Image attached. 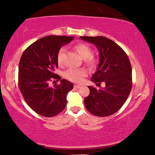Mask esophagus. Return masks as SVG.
I'll return each mask as SVG.
<instances>
[{
	"label": "esophagus",
	"instance_id": "1",
	"mask_svg": "<svg viewBox=\"0 0 155 155\" xmlns=\"http://www.w3.org/2000/svg\"><path fill=\"white\" fill-rule=\"evenodd\" d=\"M74 88H75V89H79V88H80V86H79V85H74Z\"/></svg>",
	"mask_w": 155,
	"mask_h": 155
}]
</instances>
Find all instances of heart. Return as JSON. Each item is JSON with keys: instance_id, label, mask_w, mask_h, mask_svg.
Segmentation results:
<instances>
[{"instance_id": "heart-1", "label": "heart", "mask_w": 155, "mask_h": 155, "mask_svg": "<svg viewBox=\"0 0 155 155\" xmlns=\"http://www.w3.org/2000/svg\"><path fill=\"white\" fill-rule=\"evenodd\" d=\"M74 48L76 51L79 53L80 55L83 59H84V62L87 65L89 66H94L96 65L97 62V59L94 55H93L92 48L89 45L86 44H76ZM66 50L64 48H61L59 50L58 55H57V60L59 65L64 64V54ZM87 75V71L84 68H71L64 73V77L66 79L75 83H81L83 81L84 78Z\"/></svg>"}]
</instances>
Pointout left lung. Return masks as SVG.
Wrapping results in <instances>:
<instances>
[{
	"mask_svg": "<svg viewBox=\"0 0 155 155\" xmlns=\"http://www.w3.org/2000/svg\"><path fill=\"white\" fill-rule=\"evenodd\" d=\"M84 41L96 46L100 62L91 80L100 87L97 89L89 86V95L84 102L86 108L96 116L104 117L122 107L130 94L132 85V66L125 52L112 40L104 37H80Z\"/></svg>",
	"mask_w": 155,
	"mask_h": 155,
	"instance_id": "1",
	"label": "left lung"
}]
</instances>
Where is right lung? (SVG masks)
Listing matches in <instances>:
<instances>
[{
	"mask_svg": "<svg viewBox=\"0 0 155 155\" xmlns=\"http://www.w3.org/2000/svg\"><path fill=\"white\" fill-rule=\"evenodd\" d=\"M73 38L44 37L28 46L21 55L18 64L19 89L28 105L42 116L58 115L67 103L66 95L73 89V83L63 79L53 87H49L48 83L51 79L60 77L54 73L58 66L57 55L61 47Z\"/></svg>",
	"mask_w": 155,
	"mask_h": 155,
	"instance_id": "obj_1",
	"label": "right lung"
}]
</instances>
